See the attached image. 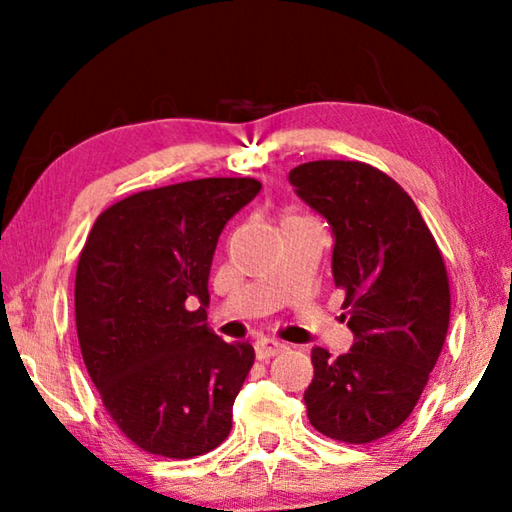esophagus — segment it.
Here are the masks:
<instances>
[{
	"mask_svg": "<svg viewBox=\"0 0 512 512\" xmlns=\"http://www.w3.org/2000/svg\"><path fill=\"white\" fill-rule=\"evenodd\" d=\"M282 348H284L282 343H277L273 339H262V341L255 343V354H257L259 361H266V359H273L275 354H280Z\"/></svg>",
	"mask_w": 512,
	"mask_h": 512,
	"instance_id": "1",
	"label": "esophagus"
}]
</instances>
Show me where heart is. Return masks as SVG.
Returning <instances> with one entry per match:
<instances>
[{
	"mask_svg": "<svg viewBox=\"0 0 512 512\" xmlns=\"http://www.w3.org/2000/svg\"><path fill=\"white\" fill-rule=\"evenodd\" d=\"M291 219H293V216H291Z\"/></svg>",
	"mask_w": 512,
	"mask_h": 512,
	"instance_id": "obj_1",
	"label": "heart"
}]
</instances>
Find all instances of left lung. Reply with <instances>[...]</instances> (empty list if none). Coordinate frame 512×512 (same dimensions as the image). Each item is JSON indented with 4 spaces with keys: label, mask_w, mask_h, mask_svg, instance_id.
I'll return each instance as SVG.
<instances>
[{
    "label": "left lung",
    "mask_w": 512,
    "mask_h": 512,
    "mask_svg": "<svg viewBox=\"0 0 512 512\" xmlns=\"http://www.w3.org/2000/svg\"><path fill=\"white\" fill-rule=\"evenodd\" d=\"M289 180L332 225L341 320L354 334L336 359L311 350L307 418L339 443H375L409 418L445 345L452 293L443 253L411 196L377 167L316 160Z\"/></svg>",
    "instance_id": "obj_1"
}]
</instances>
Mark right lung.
<instances>
[{
    "mask_svg": "<svg viewBox=\"0 0 512 512\" xmlns=\"http://www.w3.org/2000/svg\"><path fill=\"white\" fill-rule=\"evenodd\" d=\"M255 178L146 189L94 221L76 266L74 311L85 368L119 431L155 456H203L232 429L255 361L207 327L221 230L257 196Z\"/></svg>",
    "mask_w": 512,
    "mask_h": 512,
    "instance_id": "add662e5",
    "label": "right lung"
}]
</instances>
